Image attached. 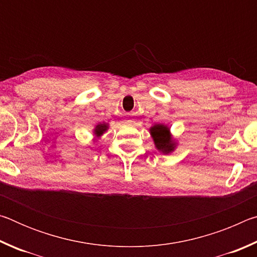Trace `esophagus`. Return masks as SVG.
Wrapping results in <instances>:
<instances>
[{"label": "esophagus", "mask_w": 257, "mask_h": 257, "mask_svg": "<svg viewBox=\"0 0 257 257\" xmlns=\"http://www.w3.org/2000/svg\"><path fill=\"white\" fill-rule=\"evenodd\" d=\"M124 122L127 123V124H132V123L134 122V121H133L132 118H130V116H125V121H124Z\"/></svg>", "instance_id": "obj_1"}]
</instances>
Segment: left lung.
Segmentation results:
<instances>
[{"instance_id": "1", "label": "left lung", "mask_w": 257, "mask_h": 257, "mask_svg": "<svg viewBox=\"0 0 257 257\" xmlns=\"http://www.w3.org/2000/svg\"><path fill=\"white\" fill-rule=\"evenodd\" d=\"M151 137L153 139L155 149L162 154H171L178 146V141L173 138L170 127L164 123H155L149 129Z\"/></svg>"}]
</instances>
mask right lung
Here are the masks:
<instances>
[{"instance_id": "1", "label": "right lung", "mask_w": 257, "mask_h": 257, "mask_svg": "<svg viewBox=\"0 0 257 257\" xmlns=\"http://www.w3.org/2000/svg\"><path fill=\"white\" fill-rule=\"evenodd\" d=\"M108 127H110V124H108L107 122H99L97 124H95V127L93 129V134H94L95 138L102 137L103 135L107 132ZM95 141H96V139H94V142Z\"/></svg>"}]
</instances>
